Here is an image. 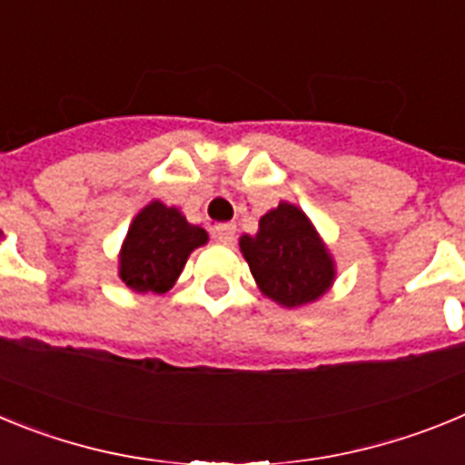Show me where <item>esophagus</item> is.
<instances>
[{"label":"esophagus","mask_w":465,"mask_h":465,"mask_svg":"<svg viewBox=\"0 0 465 465\" xmlns=\"http://www.w3.org/2000/svg\"><path fill=\"white\" fill-rule=\"evenodd\" d=\"M213 240L221 242V244H232L235 242V232H237V225L235 223H219L213 225Z\"/></svg>","instance_id":"obj_1"}]
</instances>
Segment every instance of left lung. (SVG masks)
Returning a JSON list of instances; mask_svg holds the SVG:
<instances>
[{"label":"left lung","mask_w":465,"mask_h":465,"mask_svg":"<svg viewBox=\"0 0 465 465\" xmlns=\"http://www.w3.org/2000/svg\"><path fill=\"white\" fill-rule=\"evenodd\" d=\"M258 289L283 307L307 305L331 289L335 270L326 246L298 207L282 203L240 240Z\"/></svg>","instance_id":"left-lung-1"}]
</instances>
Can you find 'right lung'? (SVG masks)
Here are the masks:
<instances>
[{"label": "right lung", "instance_id": "right-lung-1", "mask_svg": "<svg viewBox=\"0 0 465 465\" xmlns=\"http://www.w3.org/2000/svg\"><path fill=\"white\" fill-rule=\"evenodd\" d=\"M207 232L174 207L151 203L134 216L121 252V279L137 293H165Z\"/></svg>", "mask_w": 465, "mask_h": 465}]
</instances>
